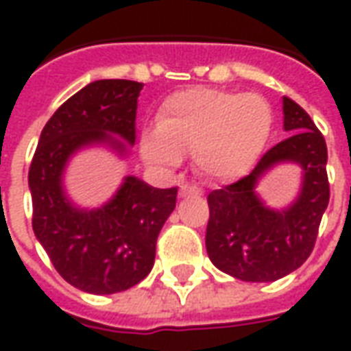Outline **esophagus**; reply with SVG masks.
<instances>
[{"instance_id": "esophagus-1", "label": "esophagus", "mask_w": 351, "mask_h": 351, "mask_svg": "<svg viewBox=\"0 0 351 351\" xmlns=\"http://www.w3.org/2000/svg\"><path fill=\"white\" fill-rule=\"evenodd\" d=\"M188 193H197V188H195V186H190V184H182V186H180V197H186Z\"/></svg>"}]
</instances>
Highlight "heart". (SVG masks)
<instances>
[{
    "mask_svg": "<svg viewBox=\"0 0 351 351\" xmlns=\"http://www.w3.org/2000/svg\"><path fill=\"white\" fill-rule=\"evenodd\" d=\"M272 128L269 103L256 93L191 88L169 95L156 130L141 137V154L158 167H175L182 154L213 182L243 176L263 152Z\"/></svg>",
    "mask_w": 351,
    "mask_h": 351,
    "instance_id": "1",
    "label": "heart"
}]
</instances>
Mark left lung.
I'll return each instance as SVG.
<instances>
[{
	"mask_svg": "<svg viewBox=\"0 0 351 351\" xmlns=\"http://www.w3.org/2000/svg\"><path fill=\"white\" fill-rule=\"evenodd\" d=\"M284 130L250 175L208 193L206 254L220 271L244 282H274L299 269L314 250L329 205L327 145L316 123L293 99L284 97ZM297 162L303 186L291 206L276 211L255 193L258 178L278 162Z\"/></svg>",
	"mask_w": 351,
	"mask_h": 351,
	"instance_id": "obj_1",
	"label": "left lung"
}]
</instances>
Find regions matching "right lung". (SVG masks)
<instances>
[{"instance_id":"1","label":"right lung","mask_w":351,"mask_h":351,"mask_svg":"<svg viewBox=\"0 0 351 351\" xmlns=\"http://www.w3.org/2000/svg\"><path fill=\"white\" fill-rule=\"evenodd\" d=\"M141 90L135 80L90 82L43 128L29 165L35 237L60 276L86 293H118L145 280L158 235L176 206L178 188H152L137 176H125L112 199L92 210L65 195V165L80 148L107 145L125 156L128 145H135Z\"/></svg>"}]
</instances>
